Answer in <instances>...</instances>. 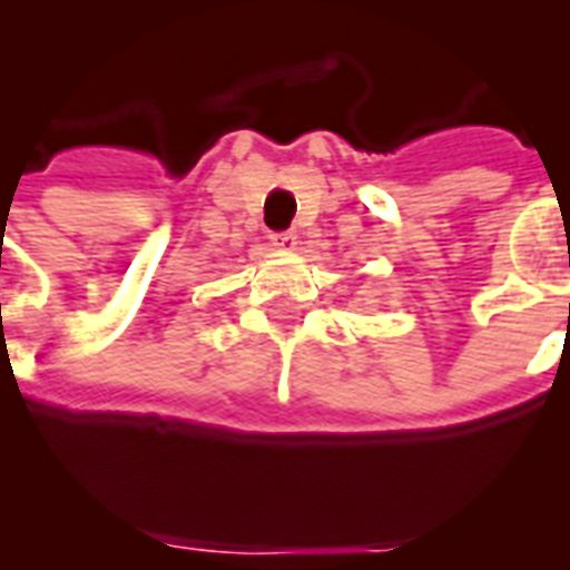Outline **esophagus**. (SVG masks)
I'll list each match as a JSON object with an SVG mask.
<instances>
[{
	"label": "esophagus",
	"mask_w": 570,
	"mask_h": 570,
	"mask_svg": "<svg viewBox=\"0 0 570 570\" xmlns=\"http://www.w3.org/2000/svg\"><path fill=\"white\" fill-rule=\"evenodd\" d=\"M268 239H272V245H275V248L293 250L295 245H298V233H295V230H277V233H272Z\"/></svg>",
	"instance_id": "1"
}]
</instances>
